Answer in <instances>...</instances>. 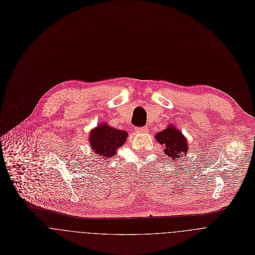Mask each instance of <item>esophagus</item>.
Wrapping results in <instances>:
<instances>
[{
  "label": "esophagus",
  "instance_id": "34e87169",
  "mask_svg": "<svg viewBox=\"0 0 255 255\" xmlns=\"http://www.w3.org/2000/svg\"><path fill=\"white\" fill-rule=\"evenodd\" d=\"M135 131L137 132V133H146V132H148V128L147 127H139V128H135Z\"/></svg>",
  "mask_w": 255,
  "mask_h": 255
}]
</instances>
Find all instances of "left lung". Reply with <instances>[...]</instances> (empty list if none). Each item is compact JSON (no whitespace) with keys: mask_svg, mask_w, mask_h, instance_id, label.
Listing matches in <instances>:
<instances>
[{"mask_svg":"<svg viewBox=\"0 0 255 255\" xmlns=\"http://www.w3.org/2000/svg\"><path fill=\"white\" fill-rule=\"evenodd\" d=\"M159 144L164 146V152L171 162L184 156L187 151V140L182 132L174 126L168 127L155 136Z\"/></svg>","mask_w":255,"mask_h":255,"instance_id":"left-lung-1","label":"left lung"}]
</instances>
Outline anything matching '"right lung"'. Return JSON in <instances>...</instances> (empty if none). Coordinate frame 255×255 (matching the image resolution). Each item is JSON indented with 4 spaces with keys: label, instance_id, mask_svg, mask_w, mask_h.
<instances>
[{
    "label": "right lung",
    "instance_id": "right-lung-1",
    "mask_svg": "<svg viewBox=\"0 0 255 255\" xmlns=\"http://www.w3.org/2000/svg\"><path fill=\"white\" fill-rule=\"evenodd\" d=\"M128 132L111 128L103 123L97 128H93L89 134V141L92 150L104 159H108L117 154L120 148L127 140Z\"/></svg>",
    "mask_w": 255,
    "mask_h": 255
}]
</instances>
